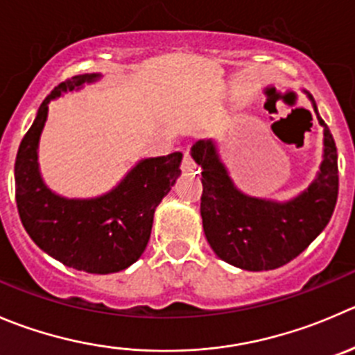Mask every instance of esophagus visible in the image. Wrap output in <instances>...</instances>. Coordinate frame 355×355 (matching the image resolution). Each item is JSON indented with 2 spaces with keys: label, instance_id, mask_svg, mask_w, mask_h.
Masks as SVG:
<instances>
[{
  "label": "esophagus",
  "instance_id": "esophagus-1",
  "mask_svg": "<svg viewBox=\"0 0 355 355\" xmlns=\"http://www.w3.org/2000/svg\"><path fill=\"white\" fill-rule=\"evenodd\" d=\"M182 171H187V173H198L199 171V166L192 161V157L189 156L187 150H185L184 161H182Z\"/></svg>",
  "mask_w": 355,
  "mask_h": 355
}]
</instances>
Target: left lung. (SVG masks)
<instances>
[{
  "label": "left lung",
  "instance_id": "obj_1",
  "mask_svg": "<svg viewBox=\"0 0 355 355\" xmlns=\"http://www.w3.org/2000/svg\"><path fill=\"white\" fill-rule=\"evenodd\" d=\"M322 126V161L307 189L291 199L257 198L241 191L222 161L215 139L198 140L191 156L201 166V218L209 246L218 258L243 270L260 272L297 258L328 225L338 198V154L331 132Z\"/></svg>",
  "mask_w": 355,
  "mask_h": 355
}]
</instances>
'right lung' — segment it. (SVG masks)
I'll list each match as a JSON object with an SVG mask.
<instances>
[{"label":"right lung","instance_id":"1","mask_svg":"<svg viewBox=\"0 0 355 355\" xmlns=\"http://www.w3.org/2000/svg\"><path fill=\"white\" fill-rule=\"evenodd\" d=\"M101 79L98 72L74 76L44 98L17 153L15 199L24 229L44 253L83 272L114 274L142 257L154 211L182 173V153L137 161L111 191L95 198H65L51 191L40 166L48 105Z\"/></svg>","mask_w":355,"mask_h":355}]
</instances>
